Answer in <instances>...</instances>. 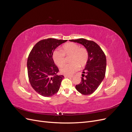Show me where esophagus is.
I'll use <instances>...</instances> for the list:
<instances>
[{"mask_svg":"<svg viewBox=\"0 0 132 132\" xmlns=\"http://www.w3.org/2000/svg\"><path fill=\"white\" fill-rule=\"evenodd\" d=\"M65 78H73V76H69V75H64Z\"/></svg>","mask_w":132,"mask_h":132,"instance_id":"34e87169","label":"esophagus"}]
</instances>
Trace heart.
<instances>
[{"label":"heart","instance_id":"1","mask_svg":"<svg viewBox=\"0 0 132 132\" xmlns=\"http://www.w3.org/2000/svg\"><path fill=\"white\" fill-rule=\"evenodd\" d=\"M65 55L70 56L71 63L62 66L60 71L65 75H71L79 69V66H85L88 61L89 53L85 47H80L78 44L69 42L64 44L62 51L55 50L53 53V59L57 65L61 67L65 63Z\"/></svg>","mask_w":132,"mask_h":132}]
</instances>
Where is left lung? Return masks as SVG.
I'll list each match as a JSON object with an SVG mask.
<instances>
[{
	"instance_id": "left-lung-1",
	"label": "left lung",
	"mask_w": 132,
	"mask_h": 132,
	"mask_svg": "<svg viewBox=\"0 0 132 132\" xmlns=\"http://www.w3.org/2000/svg\"><path fill=\"white\" fill-rule=\"evenodd\" d=\"M70 41L81 44L88 51V61L82 71L81 82L76 85L75 88L82 95H90L97 89L105 78L106 69V55L101 47L93 41L84 38ZM84 76L85 78H84Z\"/></svg>"
}]
</instances>
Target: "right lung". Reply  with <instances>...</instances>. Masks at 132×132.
Returning a JSON list of instances; mask_svg holds the SVG:
<instances>
[{"instance_id":"right-lung-1","label":"right lung","mask_w":132,"mask_h":132,"mask_svg":"<svg viewBox=\"0 0 132 132\" xmlns=\"http://www.w3.org/2000/svg\"><path fill=\"white\" fill-rule=\"evenodd\" d=\"M67 40L47 38L38 42L27 59L29 81L32 88L44 97H50L58 91L64 76L58 75L59 69L53 59L55 49Z\"/></svg>"}]
</instances>
